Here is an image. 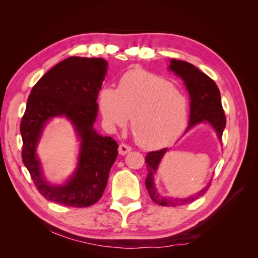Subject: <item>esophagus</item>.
I'll return each mask as SVG.
<instances>
[{
    "mask_svg": "<svg viewBox=\"0 0 258 258\" xmlns=\"http://www.w3.org/2000/svg\"><path fill=\"white\" fill-rule=\"evenodd\" d=\"M131 150H132V149H131L128 145L120 144L119 147H118V153H119V155H126L127 153L131 152Z\"/></svg>",
    "mask_w": 258,
    "mask_h": 258,
    "instance_id": "34e87169",
    "label": "esophagus"
}]
</instances>
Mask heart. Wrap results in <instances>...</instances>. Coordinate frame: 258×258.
<instances>
[{
  "instance_id": "1",
  "label": "heart",
  "mask_w": 258,
  "mask_h": 258,
  "mask_svg": "<svg viewBox=\"0 0 258 258\" xmlns=\"http://www.w3.org/2000/svg\"><path fill=\"white\" fill-rule=\"evenodd\" d=\"M98 104L106 124L124 126L131 118L134 139L145 149L171 144L187 122V100L171 81L147 72L132 70L119 81L118 90L104 86Z\"/></svg>"
}]
</instances>
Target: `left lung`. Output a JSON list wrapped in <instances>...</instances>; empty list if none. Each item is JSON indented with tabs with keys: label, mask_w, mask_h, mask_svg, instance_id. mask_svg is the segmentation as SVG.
Instances as JSON below:
<instances>
[{
	"label": "left lung",
	"mask_w": 258,
	"mask_h": 258,
	"mask_svg": "<svg viewBox=\"0 0 258 258\" xmlns=\"http://www.w3.org/2000/svg\"><path fill=\"white\" fill-rule=\"evenodd\" d=\"M168 70L180 78L189 95V122L185 133L197 125L208 124L215 132L217 139L222 142V135L226 126V118L224 114L221 93L215 82L210 76L203 73L193 64L180 61V59H169ZM168 149L150 152L145 157L147 166V177L145 179L146 188L153 202L162 206H179L189 204L193 201L204 195L211 185V180L197 193L186 197H165L158 191L155 184V175L157 169L166 154Z\"/></svg>",
	"instance_id": "8db88e82"
}]
</instances>
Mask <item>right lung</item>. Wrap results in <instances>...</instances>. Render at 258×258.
I'll use <instances>...</instances> for the list:
<instances>
[{"label":"right lung","instance_id":"add662e5","mask_svg":"<svg viewBox=\"0 0 258 258\" xmlns=\"http://www.w3.org/2000/svg\"><path fill=\"white\" fill-rule=\"evenodd\" d=\"M108 63L101 57L71 56L42 76L27 98L21 122L22 160L38 191L46 200L71 207H87L101 199L108 173L117 157L118 145L94 128L97 96ZM64 117L73 125L79 142L78 162L62 184L47 179L37 154L47 124Z\"/></svg>","mask_w":258,"mask_h":258}]
</instances>
